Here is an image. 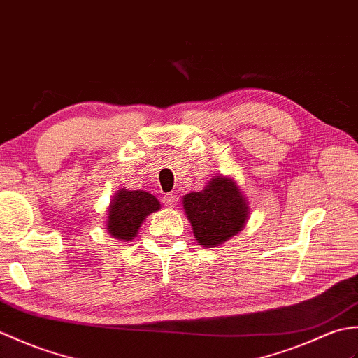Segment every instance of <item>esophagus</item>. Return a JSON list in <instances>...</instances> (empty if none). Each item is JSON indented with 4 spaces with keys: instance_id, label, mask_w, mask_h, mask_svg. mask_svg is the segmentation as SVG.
I'll return each mask as SVG.
<instances>
[{
    "instance_id": "34e87169",
    "label": "esophagus",
    "mask_w": 358,
    "mask_h": 358,
    "mask_svg": "<svg viewBox=\"0 0 358 358\" xmlns=\"http://www.w3.org/2000/svg\"><path fill=\"white\" fill-rule=\"evenodd\" d=\"M162 203H164L165 206H169V208H174V206L178 205V196L173 194V193L165 194V196L162 197Z\"/></svg>"
}]
</instances>
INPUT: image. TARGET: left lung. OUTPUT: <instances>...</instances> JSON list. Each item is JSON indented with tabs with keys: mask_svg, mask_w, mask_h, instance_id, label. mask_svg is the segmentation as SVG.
<instances>
[{
	"mask_svg": "<svg viewBox=\"0 0 358 358\" xmlns=\"http://www.w3.org/2000/svg\"><path fill=\"white\" fill-rule=\"evenodd\" d=\"M193 234L205 248L220 246L241 233L250 219V202L231 176H213L202 192L182 197Z\"/></svg>",
	"mask_w": 358,
	"mask_h": 358,
	"instance_id": "1",
	"label": "left lung"
}]
</instances>
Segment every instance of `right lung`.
<instances>
[{
	"label": "right lung",
	"instance_id": "obj_1",
	"mask_svg": "<svg viewBox=\"0 0 358 358\" xmlns=\"http://www.w3.org/2000/svg\"><path fill=\"white\" fill-rule=\"evenodd\" d=\"M159 208L161 202L148 192L119 188L107 208V233L117 241L130 242L136 237L148 214L159 211Z\"/></svg>",
	"mask_w": 358,
	"mask_h": 358
}]
</instances>
